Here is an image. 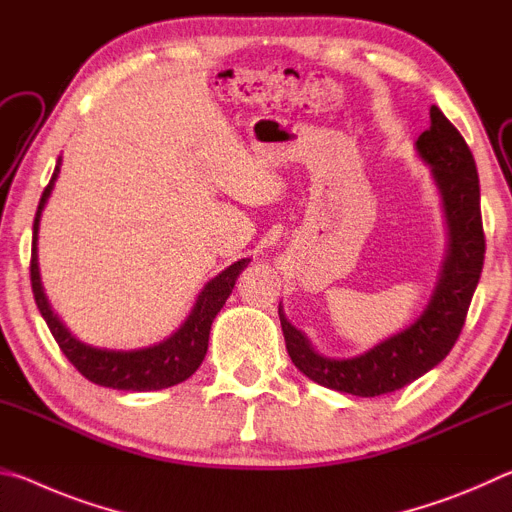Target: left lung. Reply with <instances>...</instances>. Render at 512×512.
Segmentation results:
<instances>
[{
  "label": "left lung",
  "mask_w": 512,
  "mask_h": 512,
  "mask_svg": "<svg viewBox=\"0 0 512 512\" xmlns=\"http://www.w3.org/2000/svg\"><path fill=\"white\" fill-rule=\"evenodd\" d=\"M429 117V131L418 137L415 149L431 167L443 196L449 248L436 291L422 316L359 357L329 359L311 348L307 336L280 309L284 343L293 366L332 391L357 397L400 391L447 357L465 325L485 255L479 173L470 146L452 121L436 106H431Z\"/></svg>",
  "instance_id": "left-lung-1"
}]
</instances>
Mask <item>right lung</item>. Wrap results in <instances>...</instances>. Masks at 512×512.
<instances>
[{
    "label": "right lung",
    "instance_id": "obj_1",
    "mask_svg": "<svg viewBox=\"0 0 512 512\" xmlns=\"http://www.w3.org/2000/svg\"><path fill=\"white\" fill-rule=\"evenodd\" d=\"M60 171V158L51 176L49 185L42 192L38 203L36 221H33V248H31V289L42 318L54 334L58 348L63 350L69 363L81 372L92 384L117 388V391H160V388L176 386L194 375L205 359L207 341H210L212 320L219 314L225 300L230 298L239 273L250 264V259H239L232 266L225 268L219 275L205 284V289L198 296L192 314L180 325L178 332H173L169 339L155 343L151 348L140 350H103L85 345L69 334V329L60 323V318L51 311L49 300L42 291L40 271H38V228L40 214L45 210V203L54 189V183Z\"/></svg>",
    "mask_w": 512,
    "mask_h": 512
}]
</instances>
